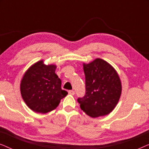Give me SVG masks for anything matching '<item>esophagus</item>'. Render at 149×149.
<instances>
[{
    "label": "esophagus",
    "mask_w": 149,
    "mask_h": 149,
    "mask_svg": "<svg viewBox=\"0 0 149 149\" xmlns=\"http://www.w3.org/2000/svg\"><path fill=\"white\" fill-rule=\"evenodd\" d=\"M68 93H69V94H70V95H74V91L69 90L68 91Z\"/></svg>",
    "instance_id": "obj_1"
}]
</instances>
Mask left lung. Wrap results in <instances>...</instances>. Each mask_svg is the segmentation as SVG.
Here are the masks:
<instances>
[{"mask_svg": "<svg viewBox=\"0 0 149 149\" xmlns=\"http://www.w3.org/2000/svg\"><path fill=\"white\" fill-rule=\"evenodd\" d=\"M85 93L77 99L81 109L91 117L109 114L116 107L121 93L119 75L106 61L97 58L83 65Z\"/></svg>", "mask_w": 149, "mask_h": 149, "instance_id": "obj_1", "label": "left lung"}]
</instances>
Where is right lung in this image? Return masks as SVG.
Instances as JSON below:
<instances>
[{
    "label": "right lung",
    "mask_w": 149,
    "mask_h": 149,
    "mask_svg": "<svg viewBox=\"0 0 149 149\" xmlns=\"http://www.w3.org/2000/svg\"><path fill=\"white\" fill-rule=\"evenodd\" d=\"M56 68L55 65L45 66L40 61L23 77L20 85L22 96L28 107L36 113L52 111L68 94L61 88L62 81L55 73Z\"/></svg>",
    "instance_id": "add662e5"
}]
</instances>
